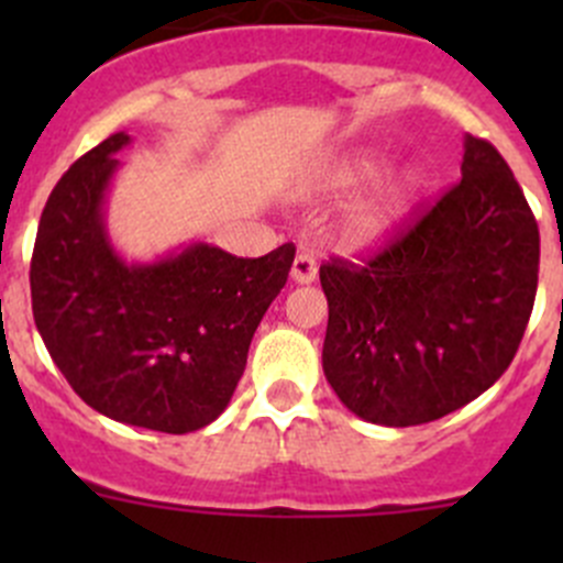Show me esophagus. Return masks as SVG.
I'll list each match as a JSON object with an SVG mask.
<instances>
[{
    "label": "esophagus",
    "mask_w": 563,
    "mask_h": 563,
    "mask_svg": "<svg viewBox=\"0 0 563 563\" xmlns=\"http://www.w3.org/2000/svg\"><path fill=\"white\" fill-rule=\"evenodd\" d=\"M316 275H318V266L313 255L299 253L291 264V280L299 283V286H308V283L316 280Z\"/></svg>",
    "instance_id": "obj_1"
}]
</instances>
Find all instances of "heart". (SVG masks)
I'll return each mask as SVG.
<instances>
[{
	"instance_id": "1",
	"label": "heart",
	"mask_w": 563,
	"mask_h": 563,
	"mask_svg": "<svg viewBox=\"0 0 563 563\" xmlns=\"http://www.w3.org/2000/svg\"><path fill=\"white\" fill-rule=\"evenodd\" d=\"M387 168V157L376 150H360L334 161L318 179V187L329 196L354 192ZM422 196V179L413 172L384 176L365 196L345 207L334 223V242L349 253H367L387 245L406 225Z\"/></svg>"
}]
</instances>
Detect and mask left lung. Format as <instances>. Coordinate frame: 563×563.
<instances>
[{
    "mask_svg": "<svg viewBox=\"0 0 563 563\" xmlns=\"http://www.w3.org/2000/svg\"><path fill=\"white\" fill-rule=\"evenodd\" d=\"M460 185L365 266H321L323 376L349 411L411 428L512 362L537 297L539 229L507 161L465 135Z\"/></svg>",
    "mask_w": 563,
    "mask_h": 563,
    "instance_id": "1",
    "label": "left lung"
}]
</instances>
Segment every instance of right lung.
Listing matches in <instances>:
<instances>
[{"mask_svg":"<svg viewBox=\"0 0 563 563\" xmlns=\"http://www.w3.org/2000/svg\"><path fill=\"white\" fill-rule=\"evenodd\" d=\"M128 133H113L56 181L32 253L37 332L76 395L113 422L192 433L225 411L247 349L286 286L294 245L261 258L190 242L128 261L106 203Z\"/></svg>","mask_w":563,"mask_h":563,"instance_id":"add662e5","label":"right lung"}]
</instances>
